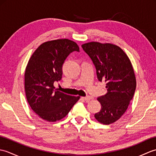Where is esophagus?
I'll list each match as a JSON object with an SVG mask.
<instances>
[{
	"label": "esophagus",
	"mask_w": 156,
	"mask_h": 156,
	"mask_svg": "<svg viewBox=\"0 0 156 156\" xmlns=\"http://www.w3.org/2000/svg\"><path fill=\"white\" fill-rule=\"evenodd\" d=\"M82 98L84 99V101H90V100H91V99H92L93 98H92V97H90V96H87V97H82Z\"/></svg>",
	"instance_id": "obj_1"
}]
</instances>
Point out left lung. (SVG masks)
I'll use <instances>...</instances> for the list:
<instances>
[{
	"mask_svg": "<svg viewBox=\"0 0 156 156\" xmlns=\"http://www.w3.org/2000/svg\"><path fill=\"white\" fill-rule=\"evenodd\" d=\"M97 69L98 80L105 81L107 93L97 100L100 112L94 115L105 125L117 121L125 113L136 88L133 66L127 54L119 46L111 44L90 42L82 45Z\"/></svg>",
	"mask_w": 156,
	"mask_h": 156,
	"instance_id": "8db88e82",
	"label": "left lung"
}]
</instances>
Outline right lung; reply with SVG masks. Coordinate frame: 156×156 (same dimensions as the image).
<instances>
[{
    "label": "right lung",
    "mask_w": 156,
    "mask_h": 156,
    "mask_svg": "<svg viewBox=\"0 0 156 156\" xmlns=\"http://www.w3.org/2000/svg\"><path fill=\"white\" fill-rule=\"evenodd\" d=\"M73 51L75 42L67 39L45 42L29 59L25 73L26 97L32 110L41 119L55 122L65 117L80 97L55 89L54 82L62 78V66Z\"/></svg>",
    "instance_id": "1"
}]
</instances>
